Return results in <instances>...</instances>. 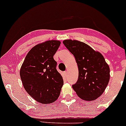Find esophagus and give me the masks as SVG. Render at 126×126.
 I'll list each match as a JSON object with an SVG mask.
<instances>
[{
    "instance_id": "1",
    "label": "esophagus",
    "mask_w": 126,
    "mask_h": 126,
    "mask_svg": "<svg viewBox=\"0 0 126 126\" xmlns=\"http://www.w3.org/2000/svg\"><path fill=\"white\" fill-rule=\"evenodd\" d=\"M63 76H64V77L66 78V77H67V75H68V72H67V71L63 72Z\"/></svg>"
}]
</instances>
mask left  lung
I'll return each mask as SVG.
<instances>
[{
    "instance_id": "obj_1",
    "label": "left lung",
    "mask_w": 126,
    "mask_h": 126,
    "mask_svg": "<svg viewBox=\"0 0 126 126\" xmlns=\"http://www.w3.org/2000/svg\"><path fill=\"white\" fill-rule=\"evenodd\" d=\"M63 45L74 55L79 78L72 87L83 100H95L102 95L110 79V68L103 55L87 44L76 40H65Z\"/></svg>"
}]
</instances>
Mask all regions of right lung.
<instances>
[{
	"mask_svg": "<svg viewBox=\"0 0 126 126\" xmlns=\"http://www.w3.org/2000/svg\"><path fill=\"white\" fill-rule=\"evenodd\" d=\"M60 44L59 40H51L35 46L27 54L21 67L19 74L24 89L41 104L56 101L63 84L53 58Z\"/></svg>",
	"mask_w": 126,
	"mask_h": 126,
	"instance_id": "add662e5",
	"label": "right lung"
}]
</instances>
